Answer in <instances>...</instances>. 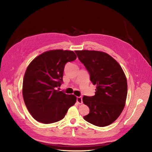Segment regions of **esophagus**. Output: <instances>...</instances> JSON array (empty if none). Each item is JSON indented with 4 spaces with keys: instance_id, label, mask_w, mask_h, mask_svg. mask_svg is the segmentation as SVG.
I'll return each instance as SVG.
<instances>
[{
    "instance_id": "obj_1",
    "label": "esophagus",
    "mask_w": 152,
    "mask_h": 152,
    "mask_svg": "<svg viewBox=\"0 0 152 152\" xmlns=\"http://www.w3.org/2000/svg\"><path fill=\"white\" fill-rule=\"evenodd\" d=\"M77 102L79 104L82 103V98L81 97V96H79V97H77Z\"/></svg>"
}]
</instances>
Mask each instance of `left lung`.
Masks as SVG:
<instances>
[{
	"label": "left lung",
	"mask_w": 152,
	"mask_h": 152,
	"mask_svg": "<svg viewBox=\"0 0 152 152\" xmlns=\"http://www.w3.org/2000/svg\"><path fill=\"white\" fill-rule=\"evenodd\" d=\"M75 53L88 71L92 83L96 85L94 96L82 98L90 110L84 120L96 126H108L119 117L125 106V74L115 59L107 53L88 50H76Z\"/></svg>",
	"instance_id": "8db88e82"
}]
</instances>
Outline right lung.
Returning a JSON list of instances; mask_svg holds the SVG:
<instances>
[{
  "mask_svg": "<svg viewBox=\"0 0 152 152\" xmlns=\"http://www.w3.org/2000/svg\"><path fill=\"white\" fill-rule=\"evenodd\" d=\"M76 58L72 50H52L39 55L27 67L23 96L27 109L37 121L51 124L61 121L75 103L74 95L66 94L56 88L63 83L66 63Z\"/></svg>",
  "mask_w": 152,
  "mask_h": 152,
  "instance_id": "1",
  "label": "right lung"
}]
</instances>
